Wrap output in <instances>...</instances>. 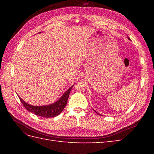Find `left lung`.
Wrapping results in <instances>:
<instances>
[{
  "mask_svg": "<svg viewBox=\"0 0 154 154\" xmlns=\"http://www.w3.org/2000/svg\"><path fill=\"white\" fill-rule=\"evenodd\" d=\"M127 37H128V40H130V39L129 38V37H128V36H127ZM94 112H96V111H95V110H94ZM96 113H97V114H99V115H100V114H99V113H97V112H96Z\"/></svg>",
  "mask_w": 154,
  "mask_h": 154,
  "instance_id": "left-lung-1",
  "label": "left lung"
}]
</instances>
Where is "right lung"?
<instances>
[{
	"label": "right lung",
	"instance_id": "obj_1",
	"mask_svg": "<svg viewBox=\"0 0 154 154\" xmlns=\"http://www.w3.org/2000/svg\"><path fill=\"white\" fill-rule=\"evenodd\" d=\"M41 33V32H40ZM74 85H72L69 87L67 91H65L60 99H59L56 102L52 104H48V105L44 106H34L31 105L30 104H28L25 101L21 99L18 95L20 100L24 106L28 110L29 112L35 114V115L40 116L44 118H51L58 116L62 111L63 110L64 108L65 107L67 103V100L69 96L70 91Z\"/></svg>",
	"mask_w": 154,
	"mask_h": 154
}]
</instances>
